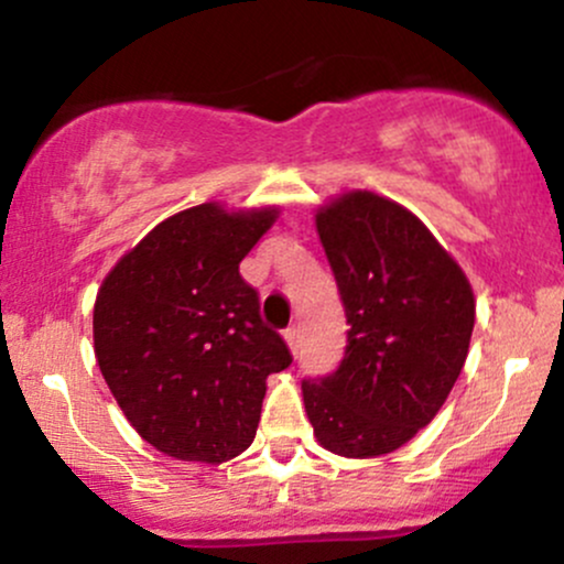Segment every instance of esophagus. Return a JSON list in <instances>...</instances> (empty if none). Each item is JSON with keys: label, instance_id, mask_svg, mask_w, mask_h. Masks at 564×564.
Listing matches in <instances>:
<instances>
[{"label": "esophagus", "instance_id": "esophagus-1", "mask_svg": "<svg viewBox=\"0 0 564 564\" xmlns=\"http://www.w3.org/2000/svg\"><path fill=\"white\" fill-rule=\"evenodd\" d=\"M283 336H286V345L291 347V352H296V347H300V326H289Z\"/></svg>", "mask_w": 564, "mask_h": 564}]
</instances>
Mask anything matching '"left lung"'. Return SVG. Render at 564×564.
<instances>
[{
	"label": "left lung",
	"mask_w": 564,
	"mask_h": 564,
	"mask_svg": "<svg viewBox=\"0 0 564 564\" xmlns=\"http://www.w3.org/2000/svg\"><path fill=\"white\" fill-rule=\"evenodd\" d=\"M347 315L345 358L304 379L323 448L347 458L398 451L435 419L475 328L467 275L419 217L355 191L315 217Z\"/></svg>",
	"instance_id": "8db88e82"
}]
</instances>
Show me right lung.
I'll return each mask as SVG.
<instances>
[{"label": "right lung", "mask_w": 564, "mask_h": 564, "mask_svg": "<svg viewBox=\"0 0 564 564\" xmlns=\"http://www.w3.org/2000/svg\"><path fill=\"white\" fill-rule=\"evenodd\" d=\"M275 209L200 204L156 225L95 300V355L129 424L180 462L223 464L251 445L264 379L291 366L238 264Z\"/></svg>", "instance_id": "right-lung-1"}]
</instances>
